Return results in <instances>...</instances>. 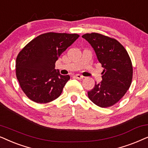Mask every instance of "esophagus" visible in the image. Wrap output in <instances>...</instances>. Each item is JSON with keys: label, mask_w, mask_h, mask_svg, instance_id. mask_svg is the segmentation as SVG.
Listing matches in <instances>:
<instances>
[{"label": "esophagus", "mask_w": 148, "mask_h": 148, "mask_svg": "<svg viewBox=\"0 0 148 148\" xmlns=\"http://www.w3.org/2000/svg\"><path fill=\"white\" fill-rule=\"evenodd\" d=\"M75 77H76V78H77L78 80H81L84 78V76L80 75V74H76V75L75 76Z\"/></svg>", "instance_id": "esophagus-1"}]
</instances>
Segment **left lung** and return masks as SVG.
<instances>
[{"instance_id": "left-lung-1", "label": "left lung", "mask_w": 148, "mask_h": 148, "mask_svg": "<svg viewBox=\"0 0 148 148\" xmlns=\"http://www.w3.org/2000/svg\"><path fill=\"white\" fill-rule=\"evenodd\" d=\"M82 37L90 43L104 68L102 81L88 92L92 103L101 108L116 103L131 84L133 66L127 50L117 40L99 33L85 34Z\"/></svg>"}]
</instances>
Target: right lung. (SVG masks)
I'll list each match as a JSON object with an SVG mask.
<instances>
[{"instance_id": "obj_1", "label": "right lung", "mask_w": 148, "mask_h": 148, "mask_svg": "<svg viewBox=\"0 0 148 148\" xmlns=\"http://www.w3.org/2000/svg\"><path fill=\"white\" fill-rule=\"evenodd\" d=\"M79 37L77 34L47 32L27 43L16 59V76L25 95L38 103L60 96L70 76L55 69L59 57Z\"/></svg>"}]
</instances>
